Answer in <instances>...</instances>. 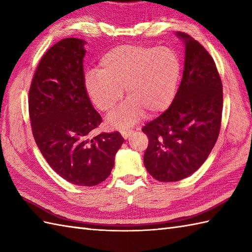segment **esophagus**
<instances>
[{"label":"esophagus","mask_w":252,"mask_h":252,"mask_svg":"<svg viewBox=\"0 0 252 252\" xmlns=\"http://www.w3.org/2000/svg\"><path fill=\"white\" fill-rule=\"evenodd\" d=\"M132 133H133L132 129H126V130L121 131V134H122V136L125 137V138H129Z\"/></svg>","instance_id":"obj_1"}]
</instances>
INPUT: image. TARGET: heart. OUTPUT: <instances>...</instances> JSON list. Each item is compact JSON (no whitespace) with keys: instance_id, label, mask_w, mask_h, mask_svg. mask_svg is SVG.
<instances>
[{"instance_id":"b5f03b06","label":"heart","mask_w":252,"mask_h":252,"mask_svg":"<svg viewBox=\"0 0 252 252\" xmlns=\"http://www.w3.org/2000/svg\"><path fill=\"white\" fill-rule=\"evenodd\" d=\"M180 76V62L168 47L123 45L101 58L99 70L85 76V90L98 110L109 112L122 98L129 97L112 112L108 122L115 127L132 125L145 110L153 115L172 100Z\"/></svg>"}]
</instances>
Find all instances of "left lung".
<instances>
[{
  "mask_svg": "<svg viewBox=\"0 0 252 252\" xmlns=\"http://www.w3.org/2000/svg\"><path fill=\"white\" fill-rule=\"evenodd\" d=\"M183 78L172 104L142 131L148 136L144 164L154 179L175 182L200 168L210 155L221 129L223 90L211 55L183 32Z\"/></svg>",
  "mask_w": 252,
  "mask_h": 252,
  "instance_id": "obj_1",
  "label": "left lung"
}]
</instances>
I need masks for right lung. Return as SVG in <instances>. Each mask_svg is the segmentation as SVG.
I'll list each match as a JSON object with an SVG mask.
<instances>
[{
  "mask_svg": "<svg viewBox=\"0 0 252 252\" xmlns=\"http://www.w3.org/2000/svg\"><path fill=\"white\" fill-rule=\"evenodd\" d=\"M83 44L66 37L45 52L32 78L28 108L32 134L51 168L72 184L95 186L109 176L125 138L118 131L90 136L101 117L85 90Z\"/></svg>",
  "mask_w": 252,
  "mask_h": 252,
  "instance_id": "right-lung-1",
  "label": "right lung"
}]
</instances>
